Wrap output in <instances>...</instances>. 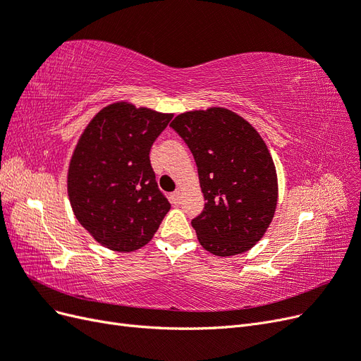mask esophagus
I'll list each match as a JSON object with an SVG mask.
<instances>
[{"label": "esophagus", "instance_id": "34e87169", "mask_svg": "<svg viewBox=\"0 0 361 361\" xmlns=\"http://www.w3.org/2000/svg\"><path fill=\"white\" fill-rule=\"evenodd\" d=\"M171 203L173 204H179L180 203V192L179 191H174L171 194Z\"/></svg>", "mask_w": 361, "mask_h": 361}]
</instances>
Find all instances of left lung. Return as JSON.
<instances>
[{
  "mask_svg": "<svg viewBox=\"0 0 361 361\" xmlns=\"http://www.w3.org/2000/svg\"><path fill=\"white\" fill-rule=\"evenodd\" d=\"M170 126L197 164L206 200L191 221L199 243L221 257L248 251L265 235L279 197L265 141L245 118L221 106L182 113Z\"/></svg>",
  "mask_w": 361,
  "mask_h": 361,
  "instance_id": "obj_1",
  "label": "left lung"
}]
</instances>
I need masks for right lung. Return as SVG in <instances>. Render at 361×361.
<instances>
[{
	"instance_id": "obj_1",
	"label": "right lung",
	"mask_w": 361,
	"mask_h": 361,
	"mask_svg": "<svg viewBox=\"0 0 361 361\" xmlns=\"http://www.w3.org/2000/svg\"><path fill=\"white\" fill-rule=\"evenodd\" d=\"M171 117L116 102L81 134L69 164L68 194L76 220L101 245L120 253L145 247L170 211L149 154Z\"/></svg>"
}]
</instances>
